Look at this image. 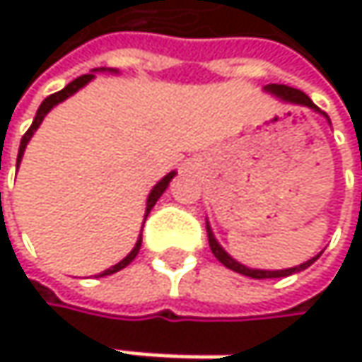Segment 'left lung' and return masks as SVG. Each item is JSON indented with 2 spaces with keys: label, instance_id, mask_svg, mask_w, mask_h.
Here are the masks:
<instances>
[{
  "label": "left lung",
  "instance_id": "left-lung-1",
  "mask_svg": "<svg viewBox=\"0 0 362 362\" xmlns=\"http://www.w3.org/2000/svg\"><path fill=\"white\" fill-rule=\"evenodd\" d=\"M268 92H272L274 96H279V98H283V100H287V103H296V105H304V107H310V109H319L304 92H300V90H296V88L272 83V86H268ZM207 239H209L211 253H214L226 268H230V270H235V272H241V274H245V276H252V279H279V276H289V274H293V272H300V270L308 268L315 259H319V255H317V257H313V259H308V262H304V264H300V266H296V268H287V270H253V268H247V266L239 264L237 259H233L228 253L218 245V241H216V237H214L209 224H207Z\"/></svg>",
  "mask_w": 362,
  "mask_h": 362
}]
</instances>
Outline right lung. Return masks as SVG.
<instances>
[{
    "mask_svg": "<svg viewBox=\"0 0 362 362\" xmlns=\"http://www.w3.org/2000/svg\"><path fill=\"white\" fill-rule=\"evenodd\" d=\"M92 77H94L92 73H88V75H81V77L73 79V81H71V83H69V86H66L64 90H60V92H56V94L47 96V98H45V100L41 103V107L37 109V115H35V119H33V123H31V127L27 129V134H25V136H23V140H21V148H18V159H16V168H18V163H21V159H23V153H25V148H27V142L31 140L33 132H35L37 127H39V123H41V121H43V117H45V115L49 112V109H52V107H56L58 103H62L64 98H69L71 94H75V92H77L79 88H83V86H86V83H88V81H90ZM174 176H176V172L168 174V176H165L163 180L159 182V184H157V186H155V188L151 190V194H148V201H146V216L151 214V209L155 207L157 199H159V197L163 194V190L168 188V184H170V180H172ZM144 220H146V218H144ZM140 245H142V237L138 239L136 247H134L132 252L127 253V255H125V257H123V259H121L119 264L110 266L109 270H105V272H103V274H98V276H109V274H112V272H119L121 268H125V266H127V264H129V262H132V259H134L136 255H138V252H140Z\"/></svg>",
    "mask_w": 362,
    "mask_h": 362,
    "instance_id": "right-lung-1",
    "label": "right lung"
}]
</instances>
